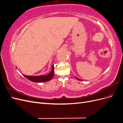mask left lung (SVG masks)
Segmentation results:
<instances>
[{
    "label": "left lung",
    "instance_id": "1",
    "mask_svg": "<svg viewBox=\"0 0 123 123\" xmlns=\"http://www.w3.org/2000/svg\"><path fill=\"white\" fill-rule=\"evenodd\" d=\"M75 78H76V79L77 80H80V79H78V78L76 77H75Z\"/></svg>",
    "mask_w": 123,
    "mask_h": 123
}]
</instances>
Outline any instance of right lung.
<instances>
[{"label": "right lung", "mask_w": 123, "mask_h": 123, "mask_svg": "<svg viewBox=\"0 0 123 123\" xmlns=\"http://www.w3.org/2000/svg\"><path fill=\"white\" fill-rule=\"evenodd\" d=\"M54 65L52 67V70L51 72L48 74L47 75H39V76H28L25 75H23L25 78L30 80L33 82H45L50 80L54 76Z\"/></svg>", "instance_id": "obj_1"}]
</instances>
